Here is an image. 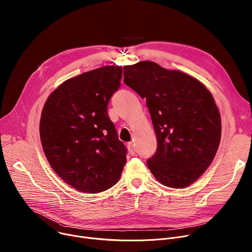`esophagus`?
I'll list each match as a JSON object with an SVG mask.
<instances>
[{"mask_svg":"<svg viewBox=\"0 0 252 252\" xmlns=\"http://www.w3.org/2000/svg\"><path fill=\"white\" fill-rule=\"evenodd\" d=\"M127 150H128V152H129V154H130L131 156H134V155H135V148H134V146L132 145L131 142L127 143Z\"/></svg>","mask_w":252,"mask_h":252,"instance_id":"1","label":"esophagus"}]
</instances>
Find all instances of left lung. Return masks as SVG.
<instances>
[{
	"label": "left lung",
	"mask_w": 252,
	"mask_h": 252,
	"mask_svg": "<svg viewBox=\"0 0 252 252\" xmlns=\"http://www.w3.org/2000/svg\"><path fill=\"white\" fill-rule=\"evenodd\" d=\"M124 82L147 99L158 148L147 163L165 187L184 189L207 169L221 136L220 114L196 79L145 61L124 66Z\"/></svg>",
	"instance_id": "1"
}]
</instances>
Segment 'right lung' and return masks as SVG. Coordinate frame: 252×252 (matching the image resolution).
<instances>
[{"instance_id":"right-lung-1","label":"right lung","mask_w":252,"mask_h":252,"mask_svg":"<svg viewBox=\"0 0 252 252\" xmlns=\"http://www.w3.org/2000/svg\"><path fill=\"white\" fill-rule=\"evenodd\" d=\"M123 67L106 65L63 82L48 97L41 116L44 153L55 172L79 191L97 193L114 187L127 150L107 115Z\"/></svg>"}]
</instances>
